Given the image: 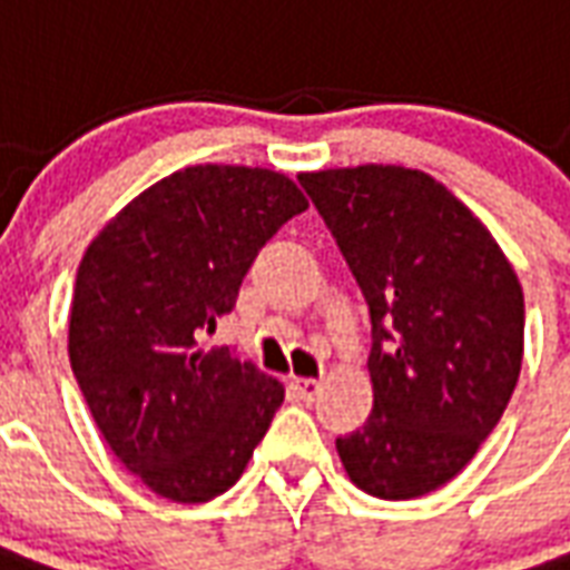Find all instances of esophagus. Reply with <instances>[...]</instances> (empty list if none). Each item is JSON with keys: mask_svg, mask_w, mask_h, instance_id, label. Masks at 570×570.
<instances>
[{"mask_svg": "<svg viewBox=\"0 0 570 570\" xmlns=\"http://www.w3.org/2000/svg\"><path fill=\"white\" fill-rule=\"evenodd\" d=\"M291 385H294V392L301 394L303 401H315L322 394V389H325L322 380H291Z\"/></svg>", "mask_w": 570, "mask_h": 570, "instance_id": "obj_1", "label": "esophagus"}]
</instances>
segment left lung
<instances>
[{
  "instance_id": "left-lung-1",
  "label": "left lung",
  "mask_w": 570,
  "mask_h": 570,
  "mask_svg": "<svg viewBox=\"0 0 570 570\" xmlns=\"http://www.w3.org/2000/svg\"><path fill=\"white\" fill-rule=\"evenodd\" d=\"M297 181L371 309L373 413L336 452L371 495H428L476 455L517 389V273L483 222L419 169L367 164Z\"/></svg>"
}]
</instances>
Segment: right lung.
<instances>
[{"mask_svg":"<svg viewBox=\"0 0 570 570\" xmlns=\"http://www.w3.org/2000/svg\"><path fill=\"white\" fill-rule=\"evenodd\" d=\"M309 203L273 169L188 166L111 218L75 276L69 361L90 416L151 492L203 504L243 476L285 389L199 340Z\"/></svg>","mask_w":570,"mask_h":570,"instance_id":"obj_1","label":"right lung"}]
</instances>
